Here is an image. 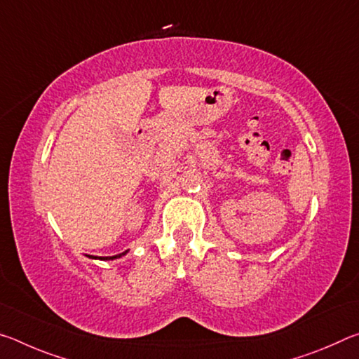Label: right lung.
Returning <instances> with one entry per match:
<instances>
[{
	"instance_id": "add662e5",
	"label": "right lung",
	"mask_w": 359,
	"mask_h": 359,
	"mask_svg": "<svg viewBox=\"0 0 359 359\" xmlns=\"http://www.w3.org/2000/svg\"><path fill=\"white\" fill-rule=\"evenodd\" d=\"M130 250H126V252H123V253H118V255H114V257H93V255H88V258H92V259H101V261H111V259H118V258H121V257H125L126 253H128Z\"/></svg>"
}]
</instances>
